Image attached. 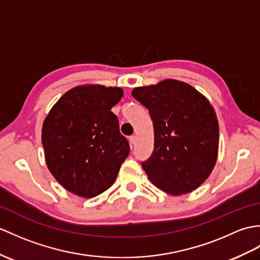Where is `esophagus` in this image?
<instances>
[{"label": "esophagus", "instance_id": "34e87169", "mask_svg": "<svg viewBox=\"0 0 260 260\" xmlns=\"http://www.w3.org/2000/svg\"><path fill=\"white\" fill-rule=\"evenodd\" d=\"M129 143H131L132 145H135V144H136V137H135V136H131V137H129Z\"/></svg>", "mask_w": 260, "mask_h": 260}]
</instances>
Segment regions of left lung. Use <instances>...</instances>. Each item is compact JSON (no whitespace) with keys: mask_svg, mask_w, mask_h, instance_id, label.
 <instances>
[{"mask_svg":"<svg viewBox=\"0 0 260 260\" xmlns=\"http://www.w3.org/2000/svg\"><path fill=\"white\" fill-rule=\"evenodd\" d=\"M132 95L149 111L154 124V152L142 162L150 183L173 196L198 188L218 157L213 105L189 84L173 78L135 87Z\"/></svg>","mask_w":260,"mask_h":260,"instance_id":"1","label":"left lung"}]
</instances>
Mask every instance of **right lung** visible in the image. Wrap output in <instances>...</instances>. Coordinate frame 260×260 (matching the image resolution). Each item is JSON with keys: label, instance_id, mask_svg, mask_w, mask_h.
Instances as JSON below:
<instances>
[{"label": "right lung", "instance_id": "right-lung-1", "mask_svg": "<svg viewBox=\"0 0 260 260\" xmlns=\"http://www.w3.org/2000/svg\"><path fill=\"white\" fill-rule=\"evenodd\" d=\"M120 87L84 84L68 90L46 115L42 143L48 171L73 194L93 198L115 182L129 145L111 111Z\"/></svg>", "mask_w": 260, "mask_h": 260}]
</instances>
